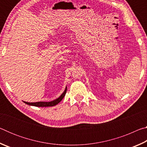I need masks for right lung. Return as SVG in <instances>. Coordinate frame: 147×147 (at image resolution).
<instances>
[{
    "label": "right lung",
    "instance_id": "1",
    "mask_svg": "<svg viewBox=\"0 0 147 147\" xmlns=\"http://www.w3.org/2000/svg\"><path fill=\"white\" fill-rule=\"evenodd\" d=\"M67 87H65V89L64 91L63 92L60 96H59L58 98L55 99L53 101L50 102H28L23 101L24 103L28 104L29 106H36V107H49V106H54L58 104L59 102H61L62 99L65 95L66 91H67Z\"/></svg>",
    "mask_w": 147,
    "mask_h": 147
}]
</instances>
